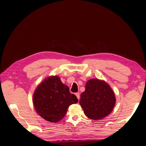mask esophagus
Segmentation results:
<instances>
[{
	"label": "esophagus",
	"mask_w": 146,
	"mask_h": 146,
	"mask_svg": "<svg viewBox=\"0 0 146 146\" xmlns=\"http://www.w3.org/2000/svg\"><path fill=\"white\" fill-rule=\"evenodd\" d=\"M76 96H77V99L79 100L80 99V93H79V92H77V93H76Z\"/></svg>",
	"instance_id": "esophagus-1"
}]
</instances>
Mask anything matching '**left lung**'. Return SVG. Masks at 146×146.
Returning <instances> with one entry per match:
<instances>
[{"mask_svg": "<svg viewBox=\"0 0 146 146\" xmlns=\"http://www.w3.org/2000/svg\"><path fill=\"white\" fill-rule=\"evenodd\" d=\"M80 105L85 115L94 120L101 119L111 112L116 102L111 88L104 81L98 79L88 80L82 92Z\"/></svg>", "mask_w": 146, "mask_h": 146, "instance_id": "obj_1", "label": "left lung"}]
</instances>
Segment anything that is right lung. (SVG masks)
<instances>
[{
	"label": "right lung",
	"mask_w": 146,
	"mask_h": 146,
	"mask_svg": "<svg viewBox=\"0 0 146 146\" xmlns=\"http://www.w3.org/2000/svg\"><path fill=\"white\" fill-rule=\"evenodd\" d=\"M33 105L39 116L51 122H57L66 115L70 105L78 102L77 97L69 91L57 76L46 78L35 90Z\"/></svg>",
	"instance_id": "1"
}]
</instances>
